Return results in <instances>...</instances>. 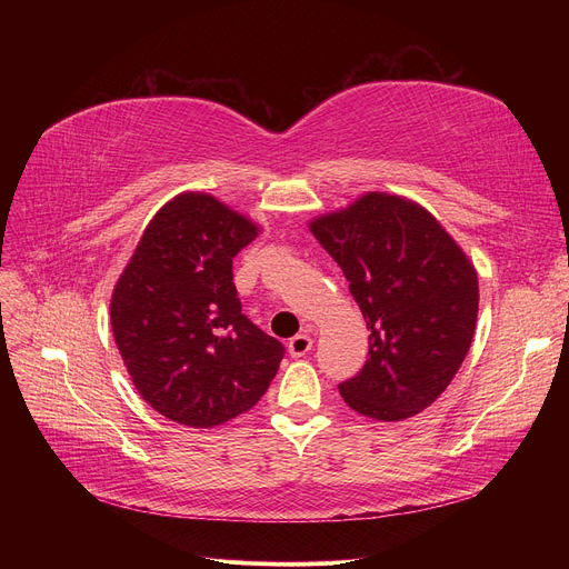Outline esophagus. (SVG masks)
I'll use <instances>...</instances> for the list:
<instances>
[{"mask_svg": "<svg viewBox=\"0 0 569 569\" xmlns=\"http://www.w3.org/2000/svg\"><path fill=\"white\" fill-rule=\"evenodd\" d=\"M311 346H313V339L309 335H297L288 341V352L292 357H305L311 350Z\"/></svg>", "mask_w": 569, "mask_h": 569, "instance_id": "esophagus-1", "label": "esophagus"}]
</instances>
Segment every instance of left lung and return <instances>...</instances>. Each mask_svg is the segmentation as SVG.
Segmentation results:
<instances>
[{
    "mask_svg": "<svg viewBox=\"0 0 569 569\" xmlns=\"http://www.w3.org/2000/svg\"><path fill=\"white\" fill-rule=\"evenodd\" d=\"M311 232L343 269L371 330L367 365L339 385L343 401L382 422L422 412L470 348L475 267L425 207L399 196L367 193L311 221Z\"/></svg>",
    "mask_w": 569,
    "mask_h": 569,
    "instance_id": "obj_1",
    "label": "left lung"
}]
</instances>
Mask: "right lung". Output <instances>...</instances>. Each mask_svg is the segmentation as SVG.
Here are the masks:
<instances>
[{
  "mask_svg": "<svg viewBox=\"0 0 569 569\" xmlns=\"http://www.w3.org/2000/svg\"><path fill=\"white\" fill-rule=\"evenodd\" d=\"M258 228L207 193L166 202L119 277L110 322L140 397L207 429L253 408L286 348L242 313L232 258Z\"/></svg>",
  "mask_w": 569,
  "mask_h": 569,
  "instance_id": "obj_1",
  "label": "right lung"
}]
</instances>
